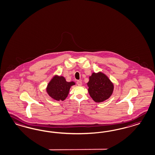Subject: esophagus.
<instances>
[{"label":"esophagus","instance_id":"esophagus-1","mask_svg":"<svg viewBox=\"0 0 155 155\" xmlns=\"http://www.w3.org/2000/svg\"><path fill=\"white\" fill-rule=\"evenodd\" d=\"M77 84L78 86L82 85V82H81V81H77Z\"/></svg>","mask_w":155,"mask_h":155}]
</instances>
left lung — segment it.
I'll use <instances>...</instances> for the list:
<instances>
[{
	"instance_id": "obj_1",
	"label": "left lung",
	"mask_w": 155,
	"mask_h": 155,
	"mask_svg": "<svg viewBox=\"0 0 155 155\" xmlns=\"http://www.w3.org/2000/svg\"><path fill=\"white\" fill-rule=\"evenodd\" d=\"M86 84L90 96L96 102L105 101L112 96L114 91L113 83L101 71L93 73Z\"/></svg>"
}]
</instances>
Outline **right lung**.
I'll return each instance as SVG.
<instances>
[{"label": "right lung", "mask_w": 155, "mask_h": 155, "mask_svg": "<svg viewBox=\"0 0 155 155\" xmlns=\"http://www.w3.org/2000/svg\"><path fill=\"white\" fill-rule=\"evenodd\" d=\"M74 81L67 82L64 77L55 75L49 81L46 88L49 96L56 101H64L68 96L71 86L75 85Z\"/></svg>", "instance_id": "add662e5"}]
</instances>
